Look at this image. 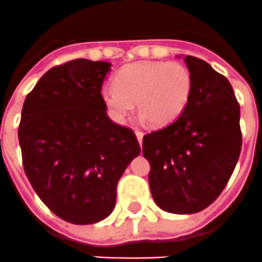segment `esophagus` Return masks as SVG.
I'll return each instance as SVG.
<instances>
[{
  "instance_id": "esophagus-1",
  "label": "esophagus",
  "mask_w": 262,
  "mask_h": 262,
  "mask_svg": "<svg viewBox=\"0 0 262 262\" xmlns=\"http://www.w3.org/2000/svg\"><path fill=\"white\" fill-rule=\"evenodd\" d=\"M136 136H137V140L140 142V145L142 143V138H143V132L140 130V129H136Z\"/></svg>"
}]
</instances>
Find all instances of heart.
I'll list each match as a JSON object with an SVG mask.
<instances>
[{"label": "heart", "mask_w": 262, "mask_h": 262, "mask_svg": "<svg viewBox=\"0 0 262 262\" xmlns=\"http://www.w3.org/2000/svg\"><path fill=\"white\" fill-rule=\"evenodd\" d=\"M192 94V75L180 62H138L115 75V86L103 87L102 99L111 116L124 121L134 111L154 126H163L181 115Z\"/></svg>", "instance_id": "obj_1"}]
</instances>
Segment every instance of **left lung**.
I'll return each mask as SVG.
<instances>
[{"mask_svg": "<svg viewBox=\"0 0 262 262\" xmlns=\"http://www.w3.org/2000/svg\"><path fill=\"white\" fill-rule=\"evenodd\" d=\"M185 62L192 75L187 107L142 141L152 199L173 214L199 213L213 204L242 150L240 105L228 79L201 58L185 56Z\"/></svg>", "mask_w": 262, "mask_h": 262, "instance_id": "left-lung-1", "label": "left lung"}]
</instances>
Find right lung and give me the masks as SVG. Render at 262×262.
Returning <instances> with one entry per match:
<instances>
[{
    "label": "right lung",
    "mask_w": 262,
    "mask_h": 262,
    "mask_svg": "<svg viewBox=\"0 0 262 262\" xmlns=\"http://www.w3.org/2000/svg\"><path fill=\"white\" fill-rule=\"evenodd\" d=\"M110 62L86 58L49 69L26 96L18 138L26 176L52 213L91 225L115 209L116 188L141 152L130 128L107 116Z\"/></svg>",
    "instance_id": "right-lung-1"
}]
</instances>
